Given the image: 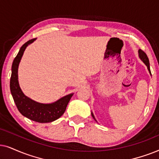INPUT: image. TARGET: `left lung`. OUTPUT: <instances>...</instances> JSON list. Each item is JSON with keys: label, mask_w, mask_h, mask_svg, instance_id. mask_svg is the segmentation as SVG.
<instances>
[{"label": "left lung", "mask_w": 159, "mask_h": 159, "mask_svg": "<svg viewBox=\"0 0 159 159\" xmlns=\"http://www.w3.org/2000/svg\"><path fill=\"white\" fill-rule=\"evenodd\" d=\"M139 58H140L141 60H143V62L144 63H145V64L146 65V66L148 67V70H149V72H150V73L151 74V69H150V63H149V60H148V57L147 54H146L144 52L143 50L139 49ZM92 117L94 118V119L95 120V118H94V116H93V114H92Z\"/></svg>", "instance_id": "left-lung-1"}]
</instances>
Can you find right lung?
<instances>
[{
  "label": "right lung",
  "mask_w": 159,
  "mask_h": 159,
  "mask_svg": "<svg viewBox=\"0 0 159 159\" xmlns=\"http://www.w3.org/2000/svg\"><path fill=\"white\" fill-rule=\"evenodd\" d=\"M35 40V39H31L23 44L20 52L14 58L11 67L10 89L16 107L22 115L39 123L52 122L63 115L73 94L63 97L52 104H42L37 102L23 94L18 82V66L25 48Z\"/></svg>",
  "instance_id": "1"
}]
</instances>
